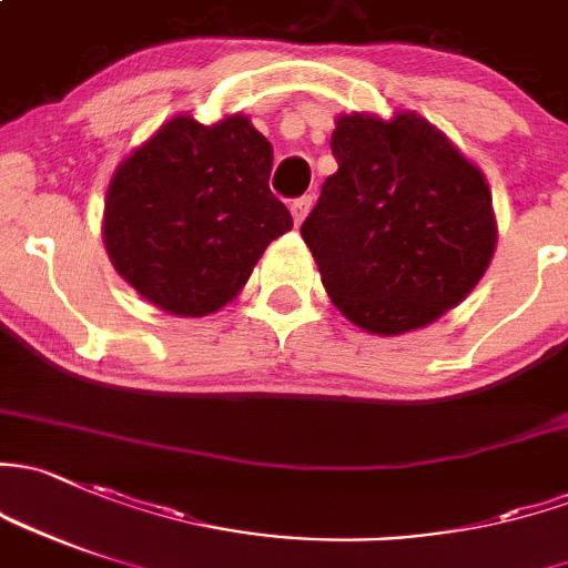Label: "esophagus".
<instances>
[{
	"label": "esophagus",
	"mask_w": 568,
	"mask_h": 568,
	"mask_svg": "<svg viewBox=\"0 0 568 568\" xmlns=\"http://www.w3.org/2000/svg\"><path fill=\"white\" fill-rule=\"evenodd\" d=\"M310 206H313V195H302V199H296L294 204H291V214H294L296 225H302V220L307 217Z\"/></svg>",
	"instance_id": "obj_1"
}]
</instances>
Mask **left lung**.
Listing matches in <instances>:
<instances>
[{
    "mask_svg": "<svg viewBox=\"0 0 568 568\" xmlns=\"http://www.w3.org/2000/svg\"><path fill=\"white\" fill-rule=\"evenodd\" d=\"M337 174L302 223L326 294L351 324L403 334L470 294L495 250L489 187L416 113L339 116Z\"/></svg>",
    "mask_w": 568,
    "mask_h": 568,
    "instance_id": "obj_1",
    "label": "left lung"
}]
</instances>
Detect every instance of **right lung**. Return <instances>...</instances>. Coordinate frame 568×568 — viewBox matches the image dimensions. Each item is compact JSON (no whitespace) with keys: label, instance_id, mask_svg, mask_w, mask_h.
I'll list each match as a JSON object with an SVG mask.
<instances>
[{"label":"right lung","instance_id":"right-lung-1","mask_svg":"<svg viewBox=\"0 0 568 568\" xmlns=\"http://www.w3.org/2000/svg\"><path fill=\"white\" fill-rule=\"evenodd\" d=\"M272 143L247 116H174L116 169L103 236L116 272L174 315L229 304L268 242L294 229L268 190Z\"/></svg>","mask_w":568,"mask_h":568}]
</instances>
